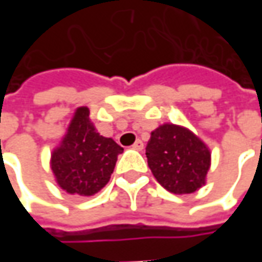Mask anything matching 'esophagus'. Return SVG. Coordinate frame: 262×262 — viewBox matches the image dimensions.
I'll return each instance as SVG.
<instances>
[{"instance_id":"34e87169","label":"esophagus","mask_w":262,"mask_h":262,"mask_svg":"<svg viewBox=\"0 0 262 262\" xmlns=\"http://www.w3.org/2000/svg\"><path fill=\"white\" fill-rule=\"evenodd\" d=\"M132 147L135 148V150H137V151H140V150H143V147H144V144H143L142 140H136V142H135V144H133Z\"/></svg>"}]
</instances>
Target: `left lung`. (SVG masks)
Here are the masks:
<instances>
[{
    "instance_id": "1",
    "label": "left lung",
    "mask_w": 262,
    "mask_h": 262,
    "mask_svg": "<svg viewBox=\"0 0 262 262\" xmlns=\"http://www.w3.org/2000/svg\"><path fill=\"white\" fill-rule=\"evenodd\" d=\"M146 156L156 180L172 193L198 191L210 167L206 144L185 127L168 123L151 132Z\"/></svg>"
}]
</instances>
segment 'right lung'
Segmentation results:
<instances>
[{
    "mask_svg": "<svg viewBox=\"0 0 262 262\" xmlns=\"http://www.w3.org/2000/svg\"><path fill=\"white\" fill-rule=\"evenodd\" d=\"M123 151L111 137L97 133L90 111L81 106L69 126L63 142L52 154V170L61 189L91 196L108 184L118 156Z\"/></svg>",
    "mask_w": 262,
    "mask_h": 262,
    "instance_id": "add662e5",
    "label": "right lung"
}]
</instances>
